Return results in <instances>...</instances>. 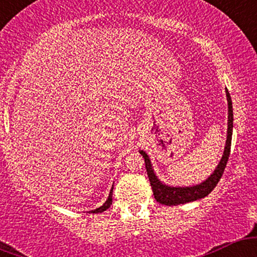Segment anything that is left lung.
<instances>
[{"label":"left lung","instance_id":"left-lung-1","mask_svg":"<svg viewBox=\"0 0 257 257\" xmlns=\"http://www.w3.org/2000/svg\"><path fill=\"white\" fill-rule=\"evenodd\" d=\"M226 98L227 105H228V122H227V138H226V145L223 150V155L221 157L219 164L215 168V170L211 173L210 176H208L206 180L202 181L200 184L193 186H170L164 184L163 181L158 179L156 175L155 170H153L151 159L149 155L143 150H140V155L145 159V166L147 170V175H149L150 184H151L153 196L158 203L164 205H179L185 204V203L194 202L197 199H202L208 196L211 191L214 190L215 186L220 181L221 176H222L223 170L227 164L229 157V151H231V141H232V132H233V108H232V100L229 95L228 90L226 88Z\"/></svg>","mask_w":257,"mask_h":257}]
</instances>
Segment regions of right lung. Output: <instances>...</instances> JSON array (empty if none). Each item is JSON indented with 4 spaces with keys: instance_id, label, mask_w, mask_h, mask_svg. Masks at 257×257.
<instances>
[{
    "instance_id": "obj_1",
    "label": "right lung",
    "mask_w": 257,
    "mask_h": 257,
    "mask_svg": "<svg viewBox=\"0 0 257 257\" xmlns=\"http://www.w3.org/2000/svg\"><path fill=\"white\" fill-rule=\"evenodd\" d=\"M112 191H113V185H112L111 190H110V194H108L107 199H106V202L102 204L101 206H99V208L94 209V210H90L89 213H93V214H98V213H102V211L107 210L108 208H110L111 204H112Z\"/></svg>"
}]
</instances>
